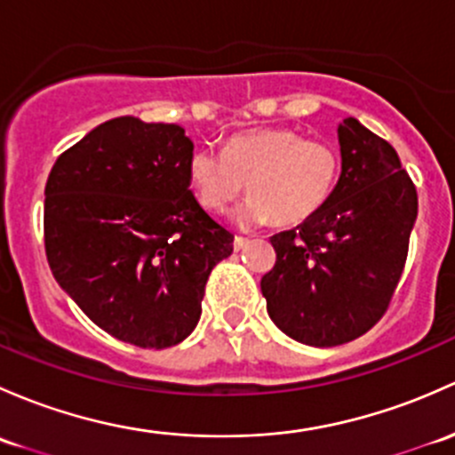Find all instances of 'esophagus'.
<instances>
[{
  "instance_id": "obj_1",
  "label": "esophagus",
  "mask_w": 455,
  "mask_h": 455,
  "mask_svg": "<svg viewBox=\"0 0 455 455\" xmlns=\"http://www.w3.org/2000/svg\"><path fill=\"white\" fill-rule=\"evenodd\" d=\"M246 243H248V237L237 235L235 240H233V248H235V251H242V248H246Z\"/></svg>"
}]
</instances>
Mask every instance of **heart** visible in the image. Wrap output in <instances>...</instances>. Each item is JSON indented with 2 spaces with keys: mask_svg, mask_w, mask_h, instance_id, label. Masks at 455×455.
<instances>
[{
  "mask_svg": "<svg viewBox=\"0 0 455 455\" xmlns=\"http://www.w3.org/2000/svg\"><path fill=\"white\" fill-rule=\"evenodd\" d=\"M340 167V152L329 143L305 140L294 128H252L228 137L224 152L196 148L188 179L200 203L213 212H224L248 183L252 196L235 212L242 227L270 220L296 227L329 203Z\"/></svg>",
  "mask_w": 455,
  "mask_h": 455,
  "instance_id": "obj_1",
  "label": "heart"
}]
</instances>
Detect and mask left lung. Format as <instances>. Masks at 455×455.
Instances as JSON below:
<instances>
[{"mask_svg": "<svg viewBox=\"0 0 455 455\" xmlns=\"http://www.w3.org/2000/svg\"><path fill=\"white\" fill-rule=\"evenodd\" d=\"M342 170L329 203L270 237L276 261L261 276L267 315L291 340L338 347L366 333L388 307L417 222V188L388 141L347 117Z\"/></svg>", "mask_w": 455, "mask_h": 455, "instance_id": "obj_1", "label": "left lung"}]
</instances>
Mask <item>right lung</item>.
<instances>
[{"label": "right lung", "instance_id": "obj_1", "mask_svg": "<svg viewBox=\"0 0 455 455\" xmlns=\"http://www.w3.org/2000/svg\"><path fill=\"white\" fill-rule=\"evenodd\" d=\"M194 141L176 124L115 117L56 159L45 185L52 275L84 314L141 348L183 342L231 231L189 189Z\"/></svg>", "mask_w": 455, "mask_h": 455}]
</instances>
